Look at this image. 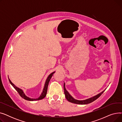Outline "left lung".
<instances>
[{
    "instance_id": "obj_1",
    "label": "left lung",
    "mask_w": 122,
    "mask_h": 122,
    "mask_svg": "<svg viewBox=\"0 0 122 122\" xmlns=\"http://www.w3.org/2000/svg\"><path fill=\"white\" fill-rule=\"evenodd\" d=\"M64 93H65V95L66 98L67 99V100L68 101L71 102V103L78 104H87L91 103V102L94 101L96 99H97L98 97H99L101 96V95L104 92V91H105V89L104 91H103V92H100V93L98 94L97 95L94 96V97H91L90 98L87 99L85 100H78L74 99L72 97V96L69 93V92L67 91V90L66 89V88H65V83L64 84Z\"/></svg>"
}]
</instances>
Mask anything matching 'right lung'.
Wrapping results in <instances>:
<instances>
[{
  "mask_svg": "<svg viewBox=\"0 0 122 122\" xmlns=\"http://www.w3.org/2000/svg\"><path fill=\"white\" fill-rule=\"evenodd\" d=\"M55 73V72L52 73L51 74H50L49 76H48V78H47L46 80V83H45V85H44V88L43 89V91H42V92L41 93V95L40 97L37 98H36V99H34V98H29V97H27L26 95H25V93H24L23 91L21 89L19 88L18 87H17V86H16L13 83L11 82V81L10 80V79H9V81L10 82V84H11V85L14 87V88L16 89V90L17 91V92H18V93L19 94V95H20L21 97L27 100H29V101H35V100H41V99H42L43 98H44L45 97H46V93H47V87H48V84H49V82L51 78V77H52V76H53V74Z\"/></svg>",
  "mask_w": 122,
  "mask_h": 122,
  "instance_id": "obj_1",
  "label": "right lung"
}]
</instances>
